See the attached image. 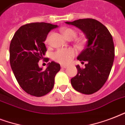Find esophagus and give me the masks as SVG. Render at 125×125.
Listing matches in <instances>:
<instances>
[{
    "label": "esophagus",
    "mask_w": 125,
    "mask_h": 125,
    "mask_svg": "<svg viewBox=\"0 0 125 125\" xmlns=\"http://www.w3.org/2000/svg\"><path fill=\"white\" fill-rule=\"evenodd\" d=\"M67 65H61V67L62 68H67Z\"/></svg>",
    "instance_id": "obj_1"
}]
</instances>
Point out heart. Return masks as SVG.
<instances>
[{"label": "heart", "mask_w": 125, "mask_h": 125, "mask_svg": "<svg viewBox=\"0 0 125 125\" xmlns=\"http://www.w3.org/2000/svg\"><path fill=\"white\" fill-rule=\"evenodd\" d=\"M62 32L67 39H73L76 36V32L70 28H65L62 29ZM50 41V35L47 36L45 40V43L49 44ZM76 51L73 49H62L56 51L52 55L53 60L57 62L62 64H67L72 60L76 55Z\"/></svg>", "instance_id": "1"}]
</instances>
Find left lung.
Instances as JSON below:
<instances>
[{"label":"left lung","mask_w":125,"mask_h":125,"mask_svg":"<svg viewBox=\"0 0 125 125\" xmlns=\"http://www.w3.org/2000/svg\"><path fill=\"white\" fill-rule=\"evenodd\" d=\"M65 23L80 29L87 39L86 47L77 57L86 62L85 68L76 65L78 73L71 78V85L80 93L93 94L103 87L110 73L115 56L112 36L104 25L93 19Z\"/></svg>","instance_id":"obj_1"}]
</instances>
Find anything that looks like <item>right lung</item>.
<instances>
[{
	"mask_svg": "<svg viewBox=\"0 0 125 125\" xmlns=\"http://www.w3.org/2000/svg\"><path fill=\"white\" fill-rule=\"evenodd\" d=\"M58 27L46 22H32L21 26L10 45V62L17 81L25 92L42 97L52 89L56 74L60 70L58 63L51 62L45 70L38 62L47 48L44 42L49 32ZM46 62L49 59H46Z\"/></svg>",
	"mask_w": 125,
	"mask_h": 125,
	"instance_id": "1",
	"label": "right lung"
}]
</instances>
